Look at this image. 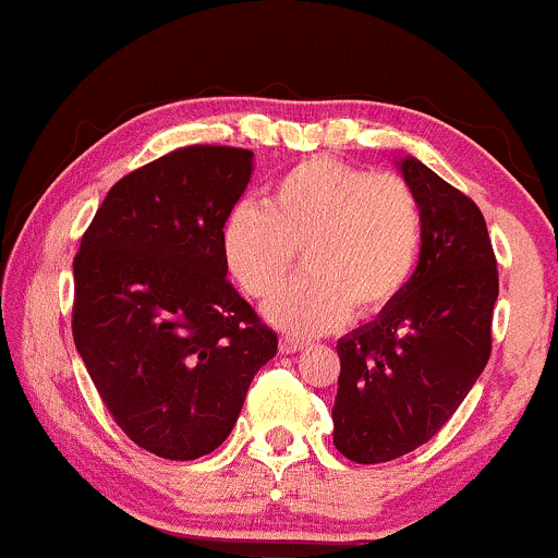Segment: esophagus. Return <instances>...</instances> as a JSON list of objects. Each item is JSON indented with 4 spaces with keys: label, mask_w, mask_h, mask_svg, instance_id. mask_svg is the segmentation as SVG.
Listing matches in <instances>:
<instances>
[{
    "label": "esophagus",
    "mask_w": 558,
    "mask_h": 558,
    "mask_svg": "<svg viewBox=\"0 0 558 558\" xmlns=\"http://www.w3.org/2000/svg\"><path fill=\"white\" fill-rule=\"evenodd\" d=\"M278 348H280V353H283V355H291V353H299V350L304 348V342H302V339H296V337H280Z\"/></svg>",
    "instance_id": "1"
}]
</instances>
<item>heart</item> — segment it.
I'll use <instances>...</instances> for the list:
<instances>
[{
    "mask_svg": "<svg viewBox=\"0 0 558 558\" xmlns=\"http://www.w3.org/2000/svg\"><path fill=\"white\" fill-rule=\"evenodd\" d=\"M422 248L417 192L396 173L310 157L272 186L269 205L240 201L221 227V256L234 283L267 299L304 251L310 275L280 289L267 318L310 337L348 318L383 313L412 280Z\"/></svg>",
    "mask_w": 558,
    "mask_h": 558,
    "instance_id": "1",
    "label": "heart"
}]
</instances>
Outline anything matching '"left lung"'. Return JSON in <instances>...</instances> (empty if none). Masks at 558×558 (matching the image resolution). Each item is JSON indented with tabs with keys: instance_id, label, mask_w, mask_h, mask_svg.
Instances as JSON below:
<instances>
[{
	"instance_id": "left-lung-1",
	"label": "left lung",
	"mask_w": 558,
	"mask_h": 558,
	"mask_svg": "<svg viewBox=\"0 0 558 558\" xmlns=\"http://www.w3.org/2000/svg\"><path fill=\"white\" fill-rule=\"evenodd\" d=\"M422 205L412 280L372 324L337 342L333 447L361 465L430 441L492 353L497 259L478 205L414 157L398 162Z\"/></svg>"
}]
</instances>
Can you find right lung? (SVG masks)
Masks as SVG:
<instances>
[{
  "label": "right lung",
  "instance_id": "right-lung-1",
  "mask_svg": "<svg viewBox=\"0 0 558 558\" xmlns=\"http://www.w3.org/2000/svg\"><path fill=\"white\" fill-rule=\"evenodd\" d=\"M251 171L248 149H175L111 186L74 256L77 353L122 433L166 460L219 449L278 353L221 256Z\"/></svg>",
  "mask_w": 558,
  "mask_h": 558
}]
</instances>
